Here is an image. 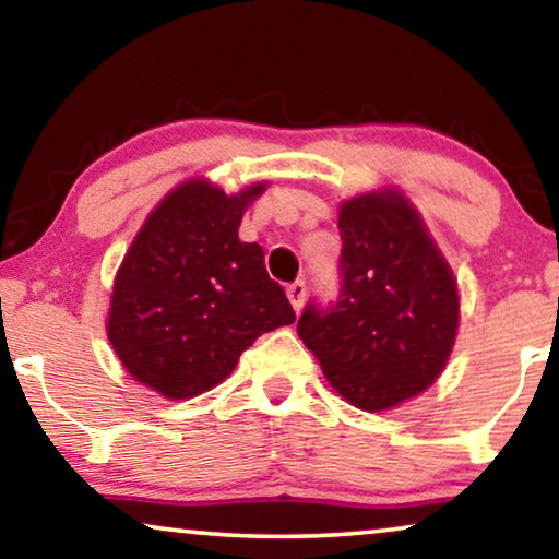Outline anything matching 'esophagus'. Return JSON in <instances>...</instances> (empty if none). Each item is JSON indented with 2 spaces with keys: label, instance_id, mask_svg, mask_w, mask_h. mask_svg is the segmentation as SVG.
Here are the masks:
<instances>
[{
  "label": "esophagus",
  "instance_id": "esophagus-1",
  "mask_svg": "<svg viewBox=\"0 0 559 559\" xmlns=\"http://www.w3.org/2000/svg\"><path fill=\"white\" fill-rule=\"evenodd\" d=\"M287 297H289V302H293L295 312H300L302 305H305V297H308V285H305L302 280L293 282V285L287 287Z\"/></svg>",
  "mask_w": 559,
  "mask_h": 559
}]
</instances>
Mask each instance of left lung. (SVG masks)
<instances>
[{
	"label": "left lung",
	"mask_w": 559,
	"mask_h": 559,
	"mask_svg": "<svg viewBox=\"0 0 559 559\" xmlns=\"http://www.w3.org/2000/svg\"><path fill=\"white\" fill-rule=\"evenodd\" d=\"M338 228L341 295L331 308L310 302L297 333L343 400L384 412L445 369L461 320L457 282L400 190L343 201Z\"/></svg>",
	"instance_id": "1"
}]
</instances>
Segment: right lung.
Here are the masks:
<instances>
[{"label":"right lung","mask_w":559,"mask_h":559,"mask_svg":"<svg viewBox=\"0 0 559 559\" xmlns=\"http://www.w3.org/2000/svg\"><path fill=\"white\" fill-rule=\"evenodd\" d=\"M264 190L254 182L226 195L205 178L180 182L124 254L106 335L124 369L165 400L209 392L259 335L295 323L262 247L239 239L243 211Z\"/></svg>","instance_id":"obj_1"}]
</instances>
